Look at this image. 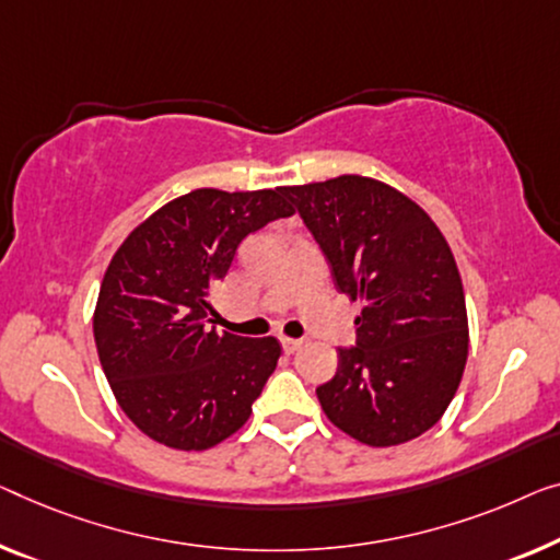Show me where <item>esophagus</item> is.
Masks as SVG:
<instances>
[{
  "label": "esophagus",
  "mask_w": 560,
  "mask_h": 560,
  "mask_svg": "<svg viewBox=\"0 0 560 560\" xmlns=\"http://www.w3.org/2000/svg\"><path fill=\"white\" fill-rule=\"evenodd\" d=\"M281 347L283 352H296V349L304 347V339H291V337H281Z\"/></svg>",
  "instance_id": "34e87169"
}]
</instances>
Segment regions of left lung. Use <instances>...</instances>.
<instances>
[{"label": "left lung", "instance_id": "1", "mask_svg": "<svg viewBox=\"0 0 560 560\" xmlns=\"http://www.w3.org/2000/svg\"><path fill=\"white\" fill-rule=\"evenodd\" d=\"M327 258L334 287L362 299L354 347L316 387L322 410L372 447L428 432L453 402L467 360L457 264L435 221L385 183L339 175L283 188Z\"/></svg>", "mask_w": 560, "mask_h": 560}]
</instances>
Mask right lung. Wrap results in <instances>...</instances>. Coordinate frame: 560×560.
<instances>
[{
    "mask_svg": "<svg viewBox=\"0 0 560 560\" xmlns=\"http://www.w3.org/2000/svg\"><path fill=\"white\" fill-rule=\"evenodd\" d=\"M291 213L283 188H198L158 208L115 252L95 306V345L115 399L148 438L208 450L244 428L281 347L208 327V296L241 241Z\"/></svg>",
    "mask_w": 560,
    "mask_h": 560,
    "instance_id": "right-lung-1",
    "label": "right lung"
}]
</instances>
